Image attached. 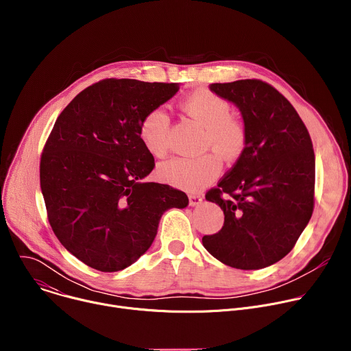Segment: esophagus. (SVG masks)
<instances>
[{
  "label": "esophagus",
  "instance_id": "1",
  "mask_svg": "<svg viewBox=\"0 0 351 351\" xmlns=\"http://www.w3.org/2000/svg\"><path fill=\"white\" fill-rule=\"evenodd\" d=\"M203 203V197L198 195V194H190L189 195V204L191 207H195V206H199Z\"/></svg>",
  "mask_w": 351,
  "mask_h": 351
}]
</instances>
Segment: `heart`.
<instances>
[{
	"mask_svg": "<svg viewBox=\"0 0 351 351\" xmlns=\"http://www.w3.org/2000/svg\"><path fill=\"white\" fill-rule=\"evenodd\" d=\"M183 111L198 125L206 128V147H213L226 160L237 158L244 149L247 134L241 121L232 117L228 99L207 88L190 93L183 101ZM171 118L162 107L149 110L138 126L140 138L147 152L164 157L168 152ZM222 161L217 154L195 158H173L158 168L162 180L186 190L203 187L219 175Z\"/></svg>",
	"mask_w": 351,
	"mask_h": 351,
	"instance_id": "1",
	"label": "heart"
}]
</instances>
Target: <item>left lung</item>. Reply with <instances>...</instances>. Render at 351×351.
I'll return each mask as SVG.
<instances>
[{
  "instance_id": "left-lung-1",
  "label": "left lung",
  "mask_w": 351,
  "mask_h": 351,
  "mask_svg": "<svg viewBox=\"0 0 351 351\" xmlns=\"http://www.w3.org/2000/svg\"><path fill=\"white\" fill-rule=\"evenodd\" d=\"M210 88L240 110L247 140L232 169L206 194L225 221L218 233L203 237V245L225 265L261 269L291 252L313 215V141L294 107L271 84L245 79Z\"/></svg>"
}]
</instances>
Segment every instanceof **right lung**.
I'll use <instances>...</instances> for the list:
<instances>
[{"mask_svg": "<svg viewBox=\"0 0 351 351\" xmlns=\"http://www.w3.org/2000/svg\"><path fill=\"white\" fill-rule=\"evenodd\" d=\"M179 83L104 79L80 91L61 112L40 160L48 222L86 265L117 272L154 241L162 214L187 195L143 182L156 167L138 134L143 117L167 103Z\"/></svg>", "mask_w": 351, "mask_h": 351, "instance_id": "add662e5", "label": "right lung"}]
</instances>
